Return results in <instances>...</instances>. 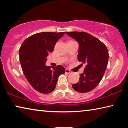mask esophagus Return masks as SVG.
<instances>
[{
    "label": "esophagus",
    "instance_id": "1",
    "mask_svg": "<svg viewBox=\"0 0 128 128\" xmlns=\"http://www.w3.org/2000/svg\"><path fill=\"white\" fill-rule=\"evenodd\" d=\"M66 73H68V74H69V73H71V72H70V70H69V69H66Z\"/></svg>",
    "mask_w": 128,
    "mask_h": 128
}]
</instances>
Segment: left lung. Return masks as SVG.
<instances>
[{
	"label": "left lung",
	"mask_w": 128,
	"mask_h": 128,
	"mask_svg": "<svg viewBox=\"0 0 128 128\" xmlns=\"http://www.w3.org/2000/svg\"><path fill=\"white\" fill-rule=\"evenodd\" d=\"M66 33L77 40L79 45L78 60L86 65L84 73L80 74L79 82L73 84L72 88L79 92H90L103 77L109 58L108 50L100 40L85 32Z\"/></svg>",
	"instance_id": "left-lung-1"
}]
</instances>
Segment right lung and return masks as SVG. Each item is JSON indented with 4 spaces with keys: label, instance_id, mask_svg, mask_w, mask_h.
I'll return each instance as SVG.
<instances>
[{
    "label": "right lung",
    "instance_id": "add662e5",
    "mask_svg": "<svg viewBox=\"0 0 128 128\" xmlns=\"http://www.w3.org/2000/svg\"><path fill=\"white\" fill-rule=\"evenodd\" d=\"M64 32H43L25 40L19 49L20 62L24 74L34 89L43 94L53 92L58 77L66 72L62 66H46L47 57L52 52L57 41Z\"/></svg>",
    "mask_w": 128,
    "mask_h": 128
}]
</instances>
